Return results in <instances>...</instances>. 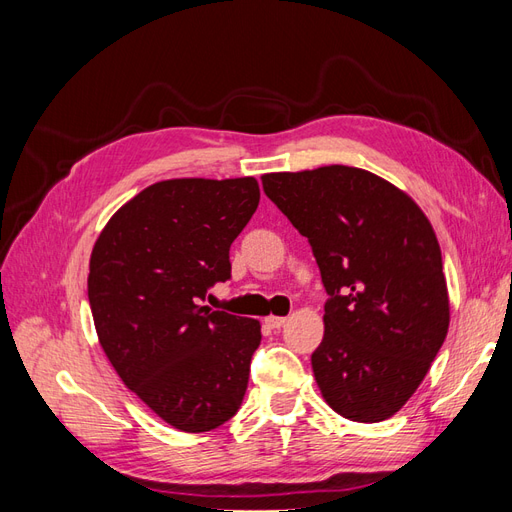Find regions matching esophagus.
Here are the masks:
<instances>
[{"label":"esophagus","instance_id":"obj_1","mask_svg":"<svg viewBox=\"0 0 512 512\" xmlns=\"http://www.w3.org/2000/svg\"><path fill=\"white\" fill-rule=\"evenodd\" d=\"M265 324H267V327H271V329H280V327H284V324H286V318L284 316H267Z\"/></svg>","mask_w":512,"mask_h":512}]
</instances>
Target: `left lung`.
I'll return each instance as SVG.
<instances>
[{"mask_svg": "<svg viewBox=\"0 0 512 512\" xmlns=\"http://www.w3.org/2000/svg\"><path fill=\"white\" fill-rule=\"evenodd\" d=\"M307 237L329 292L312 369L324 401L356 423L404 408L442 348V252L427 215L393 183L354 166L262 175Z\"/></svg>", "mask_w": 512, "mask_h": 512, "instance_id": "8db88e82", "label": "left lung"}]
</instances>
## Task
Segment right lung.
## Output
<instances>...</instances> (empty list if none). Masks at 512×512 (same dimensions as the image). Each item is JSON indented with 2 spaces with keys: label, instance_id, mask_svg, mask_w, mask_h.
Listing matches in <instances>:
<instances>
[{
  "label": "right lung",
  "instance_id": "obj_1",
  "mask_svg": "<svg viewBox=\"0 0 512 512\" xmlns=\"http://www.w3.org/2000/svg\"><path fill=\"white\" fill-rule=\"evenodd\" d=\"M260 200L254 177L166 179L115 211L87 294L108 361L164 423L203 433L237 414L260 322L200 305L230 277V243Z\"/></svg>",
  "mask_w": 512,
  "mask_h": 512
}]
</instances>
